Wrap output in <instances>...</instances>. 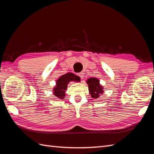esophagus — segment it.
Wrapping results in <instances>:
<instances>
[{
    "instance_id": "1",
    "label": "esophagus",
    "mask_w": 154,
    "mask_h": 154,
    "mask_svg": "<svg viewBox=\"0 0 154 154\" xmlns=\"http://www.w3.org/2000/svg\"><path fill=\"white\" fill-rule=\"evenodd\" d=\"M78 76L80 77L81 79H83V77H84V74H83V72H80V74H78Z\"/></svg>"
}]
</instances>
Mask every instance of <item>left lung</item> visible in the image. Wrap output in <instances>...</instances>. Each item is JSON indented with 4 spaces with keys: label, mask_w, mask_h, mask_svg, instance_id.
I'll list each match as a JSON object with an SVG mask.
<instances>
[{
    "label": "left lung",
    "mask_w": 154,
    "mask_h": 154,
    "mask_svg": "<svg viewBox=\"0 0 154 154\" xmlns=\"http://www.w3.org/2000/svg\"><path fill=\"white\" fill-rule=\"evenodd\" d=\"M87 83L88 87L89 94L91 97L94 99H97L101 94L103 93V87L100 83V80L96 78H88Z\"/></svg>",
    "instance_id": "left-lung-1"
}]
</instances>
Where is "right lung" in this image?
I'll use <instances>...</instances> for the list:
<instances>
[{"mask_svg": "<svg viewBox=\"0 0 154 154\" xmlns=\"http://www.w3.org/2000/svg\"><path fill=\"white\" fill-rule=\"evenodd\" d=\"M70 82H80V78L72 72L62 75L56 82V85L53 91V94L60 100H63L66 96L67 85Z\"/></svg>", "mask_w": 154, "mask_h": 154, "instance_id": "add662e5", "label": "right lung"}]
</instances>
